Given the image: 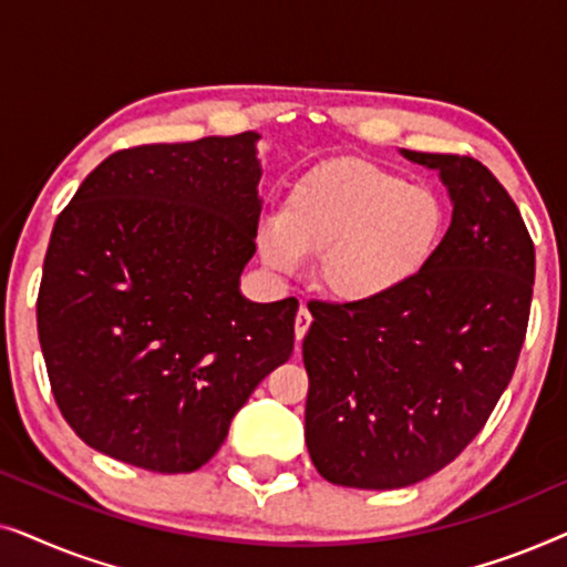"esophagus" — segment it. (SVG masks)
<instances>
[{"mask_svg": "<svg viewBox=\"0 0 567 567\" xmlns=\"http://www.w3.org/2000/svg\"><path fill=\"white\" fill-rule=\"evenodd\" d=\"M309 324H312V312H309L307 305H301L299 312H297V322H293V332H297V343L299 346H301V338L307 336Z\"/></svg>", "mask_w": 567, "mask_h": 567, "instance_id": "1", "label": "esophagus"}]
</instances>
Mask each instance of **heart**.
Wrapping results in <instances>:
<instances>
[{
  "label": "heart",
  "instance_id": "b5f03b06",
  "mask_svg": "<svg viewBox=\"0 0 567 567\" xmlns=\"http://www.w3.org/2000/svg\"><path fill=\"white\" fill-rule=\"evenodd\" d=\"M446 227L436 190L374 162L336 159L293 183L281 212L260 219L255 243L276 276H297L320 255L324 289L367 307L413 286L436 260Z\"/></svg>",
  "mask_w": 567,
  "mask_h": 567
}]
</instances>
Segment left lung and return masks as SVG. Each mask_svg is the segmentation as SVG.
Here are the masks:
<instances>
[{"label":"left lung","instance_id":"obj_1","mask_svg":"<svg viewBox=\"0 0 567 567\" xmlns=\"http://www.w3.org/2000/svg\"><path fill=\"white\" fill-rule=\"evenodd\" d=\"M436 169L452 224L431 268L379 305H309L305 441L328 483L398 491L456 460L511 382L529 322L534 245L506 188L456 154Z\"/></svg>","mask_w":567,"mask_h":567}]
</instances>
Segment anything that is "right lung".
I'll return each instance as SVG.
<instances>
[{
    "label": "right lung",
    "mask_w": 567,
    "mask_h": 567,
    "mask_svg": "<svg viewBox=\"0 0 567 567\" xmlns=\"http://www.w3.org/2000/svg\"><path fill=\"white\" fill-rule=\"evenodd\" d=\"M258 142L115 152L53 224L38 338L61 415L100 454L198 470L289 361L299 301L239 291L262 208Z\"/></svg>",
    "instance_id": "add662e5"
}]
</instances>
